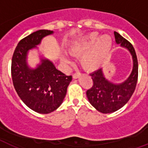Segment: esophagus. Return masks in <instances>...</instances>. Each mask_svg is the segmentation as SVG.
Returning <instances> with one entry per match:
<instances>
[{
    "mask_svg": "<svg viewBox=\"0 0 148 148\" xmlns=\"http://www.w3.org/2000/svg\"><path fill=\"white\" fill-rule=\"evenodd\" d=\"M80 76H81V74H80V73H76V74H73V78L77 79V78H78Z\"/></svg>",
    "mask_w": 148,
    "mask_h": 148,
    "instance_id": "obj_1",
    "label": "esophagus"
}]
</instances>
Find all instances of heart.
I'll return each mask as SVG.
<instances>
[{
	"label": "heart",
	"mask_w": 148,
	"mask_h": 148,
	"mask_svg": "<svg viewBox=\"0 0 148 148\" xmlns=\"http://www.w3.org/2000/svg\"><path fill=\"white\" fill-rule=\"evenodd\" d=\"M112 40L110 36L102 35L98 38V34L91 32L83 38L77 40L70 47L69 53L81 58V64L84 69L88 71H95L103 64L110 53ZM61 61L67 64L69 60L63 57Z\"/></svg>",
	"instance_id": "heart-1"
}]
</instances>
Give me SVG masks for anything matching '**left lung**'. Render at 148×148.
<instances>
[{"label": "left lung", "instance_id": "1", "mask_svg": "<svg viewBox=\"0 0 148 148\" xmlns=\"http://www.w3.org/2000/svg\"><path fill=\"white\" fill-rule=\"evenodd\" d=\"M115 41L130 52L133 60L131 74L124 81L114 84L108 81L103 70L99 69L90 74L93 80L92 88L87 90V97L94 108L103 114L113 113L124 107L135 90L138 77V63L134 48L131 43L114 31Z\"/></svg>", "mask_w": 148, "mask_h": 148}]
</instances>
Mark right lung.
Returning <instances> with one entry per match:
<instances>
[{
	"instance_id": "1",
	"label": "right lung",
	"mask_w": 148,
	"mask_h": 148,
	"mask_svg": "<svg viewBox=\"0 0 148 148\" xmlns=\"http://www.w3.org/2000/svg\"><path fill=\"white\" fill-rule=\"evenodd\" d=\"M53 34V31L39 30L27 36L18 43L11 62L16 92L30 109L40 114H49L60 107L72 80L71 76L58 71L47 58L40 57L35 68L27 64L29 51L38 48L43 38Z\"/></svg>"
}]
</instances>
